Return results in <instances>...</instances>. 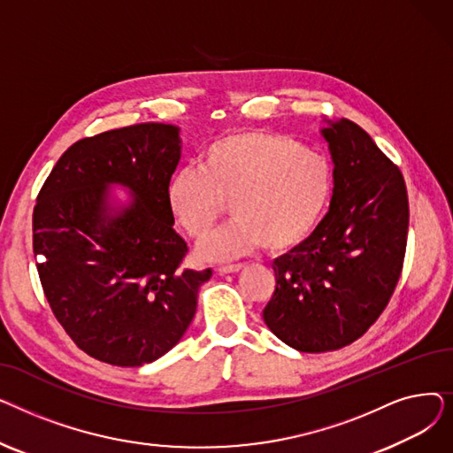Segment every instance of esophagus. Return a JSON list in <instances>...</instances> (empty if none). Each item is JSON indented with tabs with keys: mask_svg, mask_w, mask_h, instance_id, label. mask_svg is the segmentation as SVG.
<instances>
[{
	"mask_svg": "<svg viewBox=\"0 0 453 453\" xmlns=\"http://www.w3.org/2000/svg\"><path fill=\"white\" fill-rule=\"evenodd\" d=\"M244 268V265H229V266H220L217 272L226 275V273H239Z\"/></svg>",
	"mask_w": 453,
	"mask_h": 453,
	"instance_id": "obj_1",
	"label": "esophagus"
}]
</instances>
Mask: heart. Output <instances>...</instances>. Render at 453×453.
Returning <instances> with one entry per match:
<instances>
[{
    "label": "heart",
    "instance_id": "obj_1",
    "mask_svg": "<svg viewBox=\"0 0 453 453\" xmlns=\"http://www.w3.org/2000/svg\"><path fill=\"white\" fill-rule=\"evenodd\" d=\"M332 190L330 161L299 141L268 130H234L212 139L198 166H183L166 185L178 226L202 239L229 202L233 220L200 244V255L224 263L263 244L284 251L318 226Z\"/></svg>",
    "mask_w": 453,
    "mask_h": 453
}]
</instances>
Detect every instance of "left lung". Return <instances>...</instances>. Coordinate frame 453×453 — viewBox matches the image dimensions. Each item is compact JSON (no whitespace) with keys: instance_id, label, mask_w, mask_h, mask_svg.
<instances>
[{"instance_id":"8db88e82","label":"left lung","mask_w":453,"mask_h":453,"mask_svg":"<svg viewBox=\"0 0 453 453\" xmlns=\"http://www.w3.org/2000/svg\"><path fill=\"white\" fill-rule=\"evenodd\" d=\"M321 130L334 161L330 209L314 233L273 260L263 318L301 352L362 338L388 306L408 244V190L398 166L349 119Z\"/></svg>"}]
</instances>
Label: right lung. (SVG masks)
I'll use <instances>...</instances> for the list:
<instances>
[{
  "instance_id": "obj_1",
  "label": "right lung",
  "mask_w": 453,
  "mask_h": 453,
  "mask_svg": "<svg viewBox=\"0 0 453 453\" xmlns=\"http://www.w3.org/2000/svg\"><path fill=\"white\" fill-rule=\"evenodd\" d=\"M180 130L141 123L84 137L47 176L33 212L43 294L67 336L91 358L139 367L169 352L196 312L212 272L181 268L188 251L173 229L166 185ZM134 198L113 206L107 187Z\"/></svg>"
}]
</instances>
